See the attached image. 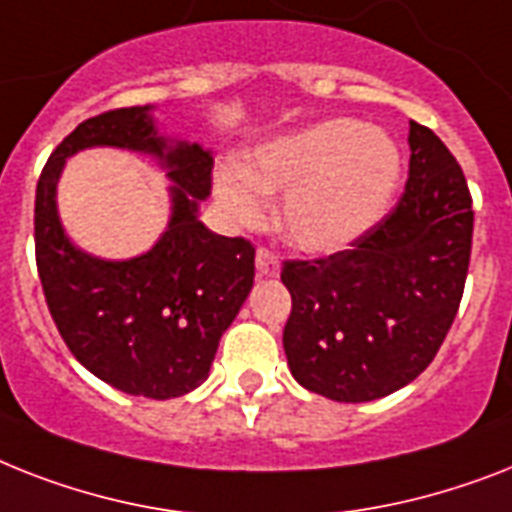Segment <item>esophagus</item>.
I'll return each mask as SVG.
<instances>
[{
	"mask_svg": "<svg viewBox=\"0 0 512 512\" xmlns=\"http://www.w3.org/2000/svg\"><path fill=\"white\" fill-rule=\"evenodd\" d=\"M255 263H257V273H260V276H265V278H276L278 270H281V265H278V257L265 247L257 249Z\"/></svg>",
	"mask_w": 512,
	"mask_h": 512,
	"instance_id": "34e87169",
	"label": "esophagus"
}]
</instances>
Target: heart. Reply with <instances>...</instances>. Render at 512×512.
Masks as SVG:
<instances>
[{"label": "heart", "mask_w": 512, "mask_h": 512, "mask_svg": "<svg viewBox=\"0 0 512 512\" xmlns=\"http://www.w3.org/2000/svg\"><path fill=\"white\" fill-rule=\"evenodd\" d=\"M239 172L220 170L215 194L239 223H255L265 197L284 194L278 223L294 247L331 255L376 226L400 184V149L355 118H328L257 144Z\"/></svg>", "instance_id": "heart-1"}]
</instances>
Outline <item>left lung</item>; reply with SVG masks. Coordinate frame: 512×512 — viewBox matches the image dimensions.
Here are the masks:
<instances>
[{
  "label": "left lung",
  "instance_id": "1",
  "mask_svg": "<svg viewBox=\"0 0 512 512\" xmlns=\"http://www.w3.org/2000/svg\"><path fill=\"white\" fill-rule=\"evenodd\" d=\"M410 173L397 207L350 249L286 260L289 371L336 402H371L421 376L442 347L471 263L473 207L442 139L410 120Z\"/></svg>",
  "mask_w": 512,
  "mask_h": 512
}]
</instances>
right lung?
Instances as JSON below:
<instances>
[{"mask_svg":"<svg viewBox=\"0 0 512 512\" xmlns=\"http://www.w3.org/2000/svg\"><path fill=\"white\" fill-rule=\"evenodd\" d=\"M91 146L152 154L169 170V228L144 256L102 261L61 228L56 181L64 160ZM210 186V149L162 136L149 105L83 120L41 170L33 231L49 313L78 363L120 392L170 400L197 389L252 289L255 247L199 220Z\"/></svg>","mask_w":512,"mask_h":512,"instance_id":"add662e5","label":"right lung"}]
</instances>
